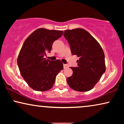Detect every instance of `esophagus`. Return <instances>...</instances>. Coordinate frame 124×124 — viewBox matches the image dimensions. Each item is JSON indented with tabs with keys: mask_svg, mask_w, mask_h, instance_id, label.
Returning a JSON list of instances; mask_svg holds the SVG:
<instances>
[{
	"mask_svg": "<svg viewBox=\"0 0 124 124\" xmlns=\"http://www.w3.org/2000/svg\"><path fill=\"white\" fill-rule=\"evenodd\" d=\"M63 67H64V68L65 69V68H67L68 67V65L67 64H64Z\"/></svg>",
	"mask_w": 124,
	"mask_h": 124,
	"instance_id": "obj_1",
	"label": "esophagus"
}]
</instances>
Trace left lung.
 I'll list each match as a JSON object with an SVG mask.
<instances>
[{
  "label": "left lung",
  "instance_id": "left-lung-1",
  "mask_svg": "<svg viewBox=\"0 0 124 124\" xmlns=\"http://www.w3.org/2000/svg\"><path fill=\"white\" fill-rule=\"evenodd\" d=\"M63 35L70 45L72 55L79 57L78 67L70 68L73 74L67 78L68 84L76 91H90L106 71L103 49L97 40L83 29L67 30Z\"/></svg>",
  "mask_w": 124,
  "mask_h": 124
}]
</instances>
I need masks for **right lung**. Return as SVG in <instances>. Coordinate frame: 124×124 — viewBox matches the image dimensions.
<instances>
[{
  "label": "right lung",
  "mask_w": 124,
  "mask_h": 124,
  "mask_svg": "<svg viewBox=\"0 0 124 124\" xmlns=\"http://www.w3.org/2000/svg\"><path fill=\"white\" fill-rule=\"evenodd\" d=\"M62 32L39 28L26 38L21 47L17 58L18 68L25 82L34 90L45 91L51 89L56 76L63 69L60 60L44 58Z\"/></svg>",
  "instance_id": "right-lung-1"
}]
</instances>
